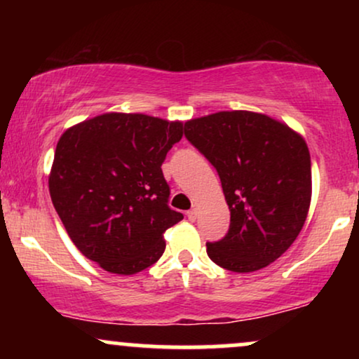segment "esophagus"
I'll return each instance as SVG.
<instances>
[{"label":"esophagus","mask_w":359,"mask_h":359,"mask_svg":"<svg viewBox=\"0 0 359 359\" xmlns=\"http://www.w3.org/2000/svg\"><path fill=\"white\" fill-rule=\"evenodd\" d=\"M196 217H198V210H196V209L189 210V212H188V219L191 220V222H194Z\"/></svg>","instance_id":"34e87169"}]
</instances>
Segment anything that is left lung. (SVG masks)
I'll list each match as a JSON object with an SVG mask.
<instances>
[{"instance_id": "left-lung-1", "label": "left lung", "mask_w": 359, "mask_h": 359, "mask_svg": "<svg viewBox=\"0 0 359 359\" xmlns=\"http://www.w3.org/2000/svg\"><path fill=\"white\" fill-rule=\"evenodd\" d=\"M184 135L217 170L229 233L208 243L233 273L266 268L301 233L312 199L311 154L284 122L253 111H219L184 122Z\"/></svg>"}]
</instances>
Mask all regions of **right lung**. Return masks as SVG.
<instances>
[{
  "label": "right lung",
  "instance_id": "1",
  "mask_svg": "<svg viewBox=\"0 0 359 359\" xmlns=\"http://www.w3.org/2000/svg\"><path fill=\"white\" fill-rule=\"evenodd\" d=\"M181 137V121L142 112H104L63 132L48 191L68 237L88 259L124 276L158 262L166 229L183 219L166 204L161 171Z\"/></svg>",
  "mask_w": 359,
  "mask_h": 359
}]
</instances>
